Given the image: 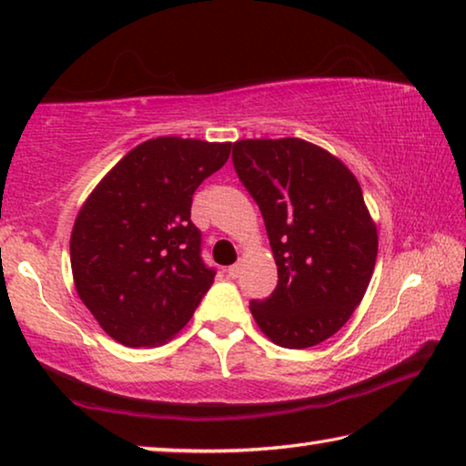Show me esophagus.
<instances>
[{
  "label": "esophagus",
  "mask_w": 466,
  "mask_h": 466,
  "mask_svg": "<svg viewBox=\"0 0 466 466\" xmlns=\"http://www.w3.org/2000/svg\"><path fill=\"white\" fill-rule=\"evenodd\" d=\"M239 270H241V267H239V264H231V267H228V268H227V273H228V277H231V279H235V277H238V275H239Z\"/></svg>",
  "instance_id": "1"
}]
</instances>
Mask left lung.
<instances>
[{
	"mask_svg": "<svg viewBox=\"0 0 466 466\" xmlns=\"http://www.w3.org/2000/svg\"><path fill=\"white\" fill-rule=\"evenodd\" d=\"M233 167L262 212L277 288L252 299L258 327L277 346L312 348L360 304L377 260V227L356 177L304 139H241Z\"/></svg>",
	"mask_w": 466,
	"mask_h": 466,
	"instance_id": "left-lung-1",
	"label": "left lung"
}]
</instances>
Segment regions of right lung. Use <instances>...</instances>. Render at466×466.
Instances as JSON below:
<instances>
[{
    "label": "right lung",
    "instance_id": "right-lung-1",
    "mask_svg": "<svg viewBox=\"0 0 466 466\" xmlns=\"http://www.w3.org/2000/svg\"><path fill=\"white\" fill-rule=\"evenodd\" d=\"M228 154L231 143L143 141L83 204L70 235L73 277L112 339L152 348L189 323L217 275L202 260L191 199Z\"/></svg>",
    "mask_w": 466,
    "mask_h": 466
}]
</instances>
